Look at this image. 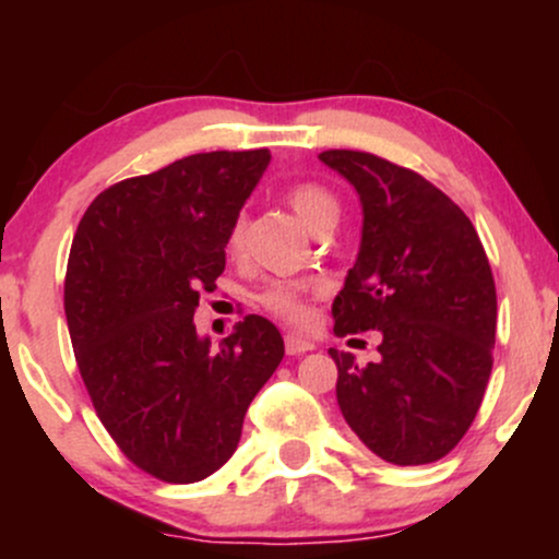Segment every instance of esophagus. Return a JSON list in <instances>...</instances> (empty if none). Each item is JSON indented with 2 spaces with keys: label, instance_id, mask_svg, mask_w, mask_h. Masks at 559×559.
I'll return each instance as SVG.
<instances>
[{
  "label": "esophagus",
  "instance_id": "esophagus-1",
  "mask_svg": "<svg viewBox=\"0 0 559 559\" xmlns=\"http://www.w3.org/2000/svg\"><path fill=\"white\" fill-rule=\"evenodd\" d=\"M316 349L310 338L299 336V333H286V355H305V352Z\"/></svg>",
  "mask_w": 559,
  "mask_h": 559
}]
</instances>
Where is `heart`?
I'll return each instance as SVG.
<instances>
[{"instance_id":"obj_1","label":"heart","mask_w":559,"mask_h":559,"mask_svg":"<svg viewBox=\"0 0 559 559\" xmlns=\"http://www.w3.org/2000/svg\"><path fill=\"white\" fill-rule=\"evenodd\" d=\"M286 202L292 204L294 213L299 215V221L305 223L307 228L316 230L323 226L325 221H336L338 215V202L336 197L331 194L325 186L320 183H299L294 186L286 194ZM243 239V217L234 223L228 234V249L236 252L241 247ZM325 292L323 281H273L262 288L260 301L265 310H271L273 316L288 320V323H307L310 320V299L318 297V294Z\"/></svg>"}]
</instances>
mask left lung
Wrapping results in <instances>:
<instances>
[{"label": "left lung", "mask_w": 559, "mask_h": 559, "mask_svg": "<svg viewBox=\"0 0 559 559\" xmlns=\"http://www.w3.org/2000/svg\"><path fill=\"white\" fill-rule=\"evenodd\" d=\"M320 163L362 204L360 252L333 299V333H381V360L368 368L329 349L338 407L386 463H436L471 428L491 376L497 288L484 243L418 173L352 150L323 152Z\"/></svg>", "instance_id": "1"}]
</instances>
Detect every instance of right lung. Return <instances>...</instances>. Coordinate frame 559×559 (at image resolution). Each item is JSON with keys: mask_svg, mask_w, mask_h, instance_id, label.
I'll return each mask as SVG.
<instances>
[{"mask_svg": "<svg viewBox=\"0 0 559 559\" xmlns=\"http://www.w3.org/2000/svg\"><path fill=\"white\" fill-rule=\"evenodd\" d=\"M267 163V150L207 152L115 183L70 247L68 331L96 415L133 465L168 484L226 463L249 402L284 360L267 318L247 316L217 349L194 325Z\"/></svg>", "mask_w": 559, "mask_h": 559, "instance_id": "add662e5", "label": "right lung"}]
</instances>
